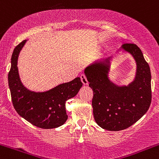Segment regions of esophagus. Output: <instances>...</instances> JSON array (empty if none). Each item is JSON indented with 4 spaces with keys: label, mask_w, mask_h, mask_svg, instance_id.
Wrapping results in <instances>:
<instances>
[{
    "label": "esophagus",
    "mask_w": 159,
    "mask_h": 159,
    "mask_svg": "<svg viewBox=\"0 0 159 159\" xmlns=\"http://www.w3.org/2000/svg\"><path fill=\"white\" fill-rule=\"evenodd\" d=\"M81 82L83 83L84 85L88 84V79H87V77H86V75H85L84 74H82L81 75Z\"/></svg>",
    "instance_id": "esophagus-1"
}]
</instances>
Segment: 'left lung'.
<instances>
[{"instance_id":"left-lung-1","label":"left lung","mask_w":159,"mask_h":159,"mask_svg":"<svg viewBox=\"0 0 159 159\" xmlns=\"http://www.w3.org/2000/svg\"><path fill=\"white\" fill-rule=\"evenodd\" d=\"M121 48L133 56L137 65L135 80L128 86H116L109 80L110 57L84 70L93 93L94 119L102 128L112 131L134 125L147 111L152 100L150 68L142 51L134 43H125Z\"/></svg>"}]
</instances>
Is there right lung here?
Segmentation results:
<instances>
[{"mask_svg": "<svg viewBox=\"0 0 159 159\" xmlns=\"http://www.w3.org/2000/svg\"><path fill=\"white\" fill-rule=\"evenodd\" d=\"M26 40L16 47L11 58L8 83L14 109L20 116L34 126L43 129L58 128L68 118L66 102L78 93L82 87L80 78L58 85L46 92L31 91L21 83L17 68L19 54Z\"/></svg>", "mask_w": 159, "mask_h": 159, "instance_id": "1", "label": "right lung"}]
</instances>
